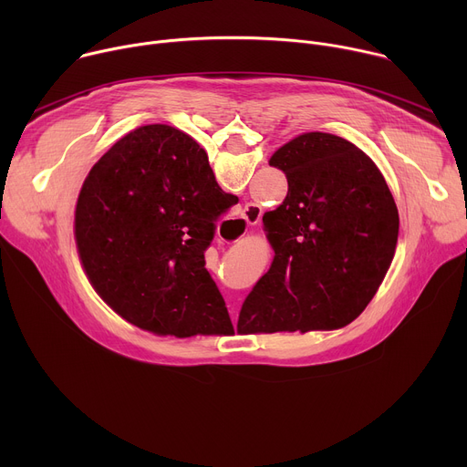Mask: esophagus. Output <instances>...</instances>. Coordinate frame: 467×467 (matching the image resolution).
Returning <instances> with one entry per match:
<instances>
[{
    "instance_id": "1",
    "label": "esophagus",
    "mask_w": 467,
    "mask_h": 467,
    "mask_svg": "<svg viewBox=\"0 0 467 467\" xmlns=\"http://www.w3.org/2000/svg\"><path fill=\"white\" fill-rule=\"evenodd\" d=\"M249 227H253V225H256L258 222H260V218H262V207L260 205H256V203H247L244 209H242V216H240ZM234 319V323H236V317H233Z\"/></svg>"
}]
</instances>
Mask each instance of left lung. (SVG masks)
<instances>
[{"mask_svg":"<svg viewBox=\"0 0 467 467\" xmlns=\"http://www.w3.org/2000/svg\"><path fill=\"white\" fill-rule=\"evenodd\" d=\"M270 166L283 205L265 213L275 256L245 297L238 332H308L351 323L379 290L397 245L399 213L375 162L328 132H303Z\"/></svg>","mask_w":467,"mask_h":467,"instance_id":"8db88e82","label":"left lung"}]
</instances>
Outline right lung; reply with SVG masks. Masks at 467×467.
I'll return each mask as SVG.
<instances>
[{
  "mask_svg": "<svg viewBox=\"0 0 467 467\" xmlns=\"http://www.w3.org/2000/svg\"><path fill=\"white\" fill-rule=\"evenodd\" d=\"M234 203L182 130H130L79 192L76 244L90 285L123 319L157 335H220L231 317L205 251Z\"/></svg>",
  "mask_w": 467,
  "mask_h": 467,
  "instance_id": "add662e5",
  "label": "right lung"
}]
</instances>
